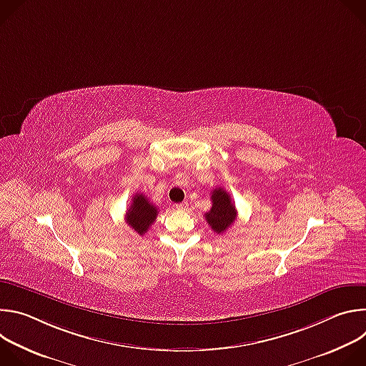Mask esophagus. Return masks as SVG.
<instances>
[{
    "label": "esophagus",
    "instance_id": "obj_1",
    "mask_svg": "<svg viewBox=\"0 0 366 366\" xmlns=\"http://www.w3.org/2000/svg\"><path fill=\"white\" fill-rule=\"evenodd\" d=\"M175 208H177V210H187V208H188V202L184 201V202L175 204Z\"/></svg>",
    "mask_w": 366,
    "mask_h": 366
}]
</instances>
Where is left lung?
<instances>
[{"mask_svg":"<svg viewBox=\"0 0 366 366\" xmlns=\"http://www.w3.org/2000/svg\"><path fill=\"white\" fill-rule=\"evenodd\" d=\"M212 202L213 205L210 212H207L204 216L212 230H214L217 234H222L234 223L237 217L236 207L232 201L230 194L223 188L213 189Z\"/></svg>","mask_w":366,"mask_h":366,"instance_id":"left-lung-1","label":"left lung"}]
</instances>
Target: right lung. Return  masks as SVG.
Listing matches in <instances>:
<instances>
[{
    "label": "right lung",
    "instance_id": "obj_1",
    "mask_svg": "<svg viewBox=\"0 0 366 366\" xmlns=\"http://www.w3.org/2000/svg\"><path fill=\"white\" fill-rule=\"evenodd\" d=\"M158 216V208H156L146 195L136 194L132 198V205L126 213V223L137 233L144 234L149 227L153 224Z\"/></svg>",
    "mask_w": 366,
    "mask_h": 366
}]
</instances>
